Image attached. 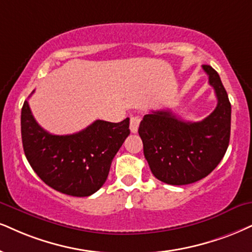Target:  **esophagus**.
I'll use <instances>...</instances> for the list:
<instances>
[{"instance_id":"esophagus-1","label":"esophagus","mask_w":252,"mask_h":252,"mask_svg":"<svg viewBox=\"0 0 252 252\" xmlns=\"http://www.w3.org/2000/svg\"><path fill=\"white\" fill-rule=\"evenodd\" d=\"M140 120L141 119L139 116H131V118H129V129H131L132 133L138 132Z\"/></svg>"}]
</instances>
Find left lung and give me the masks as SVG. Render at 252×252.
<instances>
[{"mask_svg": "<svg viewBox=\"0 0 252 252\" xmlns=\"http://www.w3.org/2000/svg\"><path fill=\"white\" fill-rule=\"evenodd\" d=\"M202 67L217 97V106L209 116L191 123L170 111H152L139 126L152 173L167 185H189L206 178L221 162L229 146L231 105L228 93L212 66Z\"/></svg>", "mask_w": 252, "mask_h": 252, "instance_id": "left-lung-1", "label": "left lung"}]
</instances>
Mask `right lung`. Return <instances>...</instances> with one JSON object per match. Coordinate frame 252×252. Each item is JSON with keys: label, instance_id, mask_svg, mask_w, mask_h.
<instances>
[{"label": "right lung", "instance_id": "obj_1", "mask_svg": "<svg viewBox=\"0 0 252 252\" xmlns=\"http://www.w3.org/2000/svg\"><path fill=\"white\" fill-rule=\"evenodd\" d=\"M21 133L24 154L40 180L63 194L84 197L106 181L112 160L129 134V119L95 120L74 134L55 135L37 124L26 100Z\"/></svg>", "mask_w": 252, "mask_h": 252}]
</instances>
